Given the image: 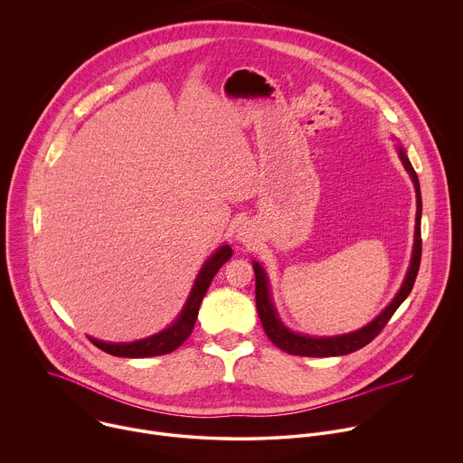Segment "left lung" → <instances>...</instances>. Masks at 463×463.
I'll return each mask as SVG.
<instances>
[{"label": "left lung", "mask_w": 463, "mask_h": 463, "mask_svg": "<svg viewBox=\"0 0 463 463\" xmlns=\"http://www.w3.org/2000/svg\"><path fill=\"white\" fill-rule=\"evenodd\" d=\"M400 159L405 166V170L409 172L412 183H414V190H416V228H414V248H412V259H411V266L409 271L405 275V280L400 288V291L396 293V297L392 298V302L365 327L349 333V335H342V336H333V338H311V336H304V335H297L291 333L289 329H286L280 320L277 318V313L273 309V304L269 300V291H268V280H266V273L264 269L253 262V271H255V304H257V311L262 322V327L268 335V338L282 351L289 353V354H297V356H338V354H349L364 345H367L374 336H378V333L385 327V324L389 322V318L394 315V311L398 309V306L407 298V295L411 293L418 269H420V259H421V232H420V221H421V195H420V183H418V175L412 168V165L409 163L405 152L400 148Z\"/></svg>", "instance_id": "8db88e82"}]
</instances>
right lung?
<instances>
[{"instance_id":"obj_1","label":"right lung","mask_w":463,"mask_h":463,"mask_svg":"<svg viewBox=\"0 0 463 463\" xmlns=\"http://www.w3.org/2000/svg\"><path fill=\"white\" fill-rule=\"evenodd\" d=\"M232 255H233L232 248L222 246L213 253V257L208 259V262L203 266V269L194 284V289L190 293V298H188L181 317L168 329H165L159 335H154L150 338L130 342V344H107V342H101L96 338H90V342L105 353H110L114 356H127V358H145V356H159V354L172 353L190 336V333L195 326L197 315H199L201 302H203L213 277L217 275L221 266L232 259Z\"/></svg>"}]
</instances>
